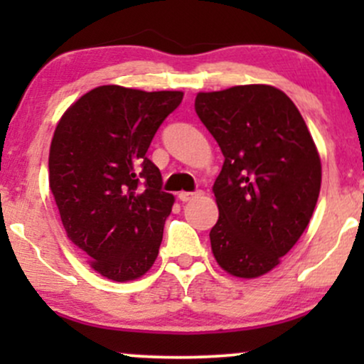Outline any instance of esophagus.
I'll list each match as a JSON object with an SVG mask.
<instances>
[{"label":"esophagus","instance_id":"obj_1","mask_svg":"<svg viewBox=\"0 0 364 364\" xmlns=\"http://www.w3.org/2000/svg\"><path fill=\"white\" fill-rule=\"evenodd\" d=\"M200 191H181V193L178 195V198L181 200V202H190V200H193L195 196H198Z\"/></svg>","mask_w":364,"mask_h":364}]
</instances>
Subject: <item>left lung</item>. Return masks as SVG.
I'll return each mask as SVG.
<instances>
[{
  "mask_svg": "<svg viewBox=\"0 0 364 364\" xmlns=\"http://www.w3.org/2000/svg\"><path fill=\"white\" fill-rule=\"evenodd\" d=\"M195 111L224 156L210 231L217 263L255 279L270 272L310 223L321 164L303 116L282 90L237 85L200 92Z\"/></svg>",
  "mask_w": 364,
  "mask_h": 364,
  "instance_id": "1",
  "label": "left lung"
}]
</instances>
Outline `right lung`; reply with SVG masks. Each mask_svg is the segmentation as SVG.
Wrapping results in <instances>:
<instances>
[{
  "mask_svg": "<svg viewBox=\"0 0 364 364\" xmlns=\"http://www.w3.org/2000/svg\"><path fill=\"white\" fill-rule=\"evenodd\" d=\"M183 92L102 85L61 116L49 150L51 188L63 228L90 267L116 282L156 262L174 196L147 157Z\"/></svg>",
  "mask_w": 364,
  "mask_h": 364,
  "instance_id": "1",
  "label": "right lung"
}]
</instances>
